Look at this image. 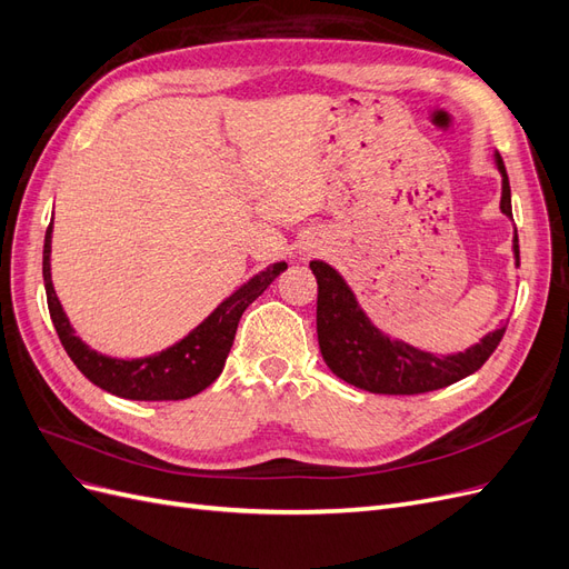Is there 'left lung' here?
I'll list each match as a JSON object with an SVG mask.
<instances>
[{
	"label": "left lung",
	"instance_id": "obj_1",
	"mask_svg": "<svg viewBox=\"0 0 569 569\" xmlns=\"http://www.w3.org/2000/svg\"><path fill=\"white\" fill-rule=\"evenodd\" d=\"M501 173V213L512 218L510 182L501 153H493ZM515 266H520L518 230L512 234ZM318 280V343L339 380L370 393H425L449 387L477 372L503 339L506 322L487 332L470 349L435 356L403 339H391L360 308L353 289L325 261H311Z\"/></svg>",
	"mask_w": 569,
	"mask_h": 569
}]
</instances>
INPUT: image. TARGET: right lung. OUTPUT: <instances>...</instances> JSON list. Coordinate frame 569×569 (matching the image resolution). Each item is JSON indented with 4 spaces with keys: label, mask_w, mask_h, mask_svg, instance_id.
Returning <instances> with one entry per match:
<instances>
[{
    "label": "right lung",
    "mask_w": 569,
    "mask_h": 569,
    "mask_svg": "<svg viewBox=\"0 0 569 569\" xmlns=\"http://www.w3.org/2000/svg\"><path fill=\"white\" fill-rule=\"evenodd\" d=\"M51 232H54V222H49L44 234L42 278L49 316L63 349L92 385L130 401H182L213 385L226 368L239 318L263 295L270 282L287 270V263L280 261L256 272L173 347L142 358H113L84 343L63 311L54 282H51Z\"/></svg>",
    "instance_id": "right-lung-1"
}]
</instances>
